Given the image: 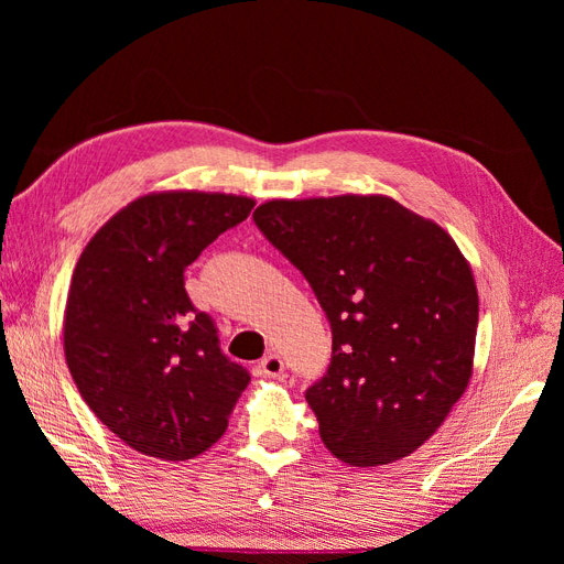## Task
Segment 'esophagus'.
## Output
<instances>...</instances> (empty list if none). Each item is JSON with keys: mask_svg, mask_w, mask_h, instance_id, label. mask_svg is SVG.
Returning <instances> with one entry per match:
<instances>
[{"mask_svg": "<svg viewBox=\"0 0 564 564\" xmlns=\"http://www.w3.org/2000/svg\"><path fill=\"white\" fill-rule=\"evenodd\" d=\"M261 371L265 373V377H280V373L284 371V360L280 355H275V352H270V355H265L263 360H261Z\"/></svg>", "mask_w": 564, "mask_h": 564, "instance_id": "34e87169", "label": "esophagus"}]
</instances>
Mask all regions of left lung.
Masks as SVG:
<instances>
[{
  "label": "left lung",
  "instance_id": "8db88e82",
  "mask_svg": "<svg viewBox=\"0 0 564 564\" xmlns=\"http://www.w3.org/2000/svg\"><path fill=\"white\" fill-rule=\"evenodd\" d=\"M253 224L329 322L332 362L305 390L324 445L362 468L419 449L473 373L480 308L456 242L381 195L272 199Z\"/></svg>",
  "mask_w": 564,
  "mask_h": 564
}]
</instances>
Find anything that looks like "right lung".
<instances>
[{"label": "right lung", "instance_id": "add662e5", "mask_svg": "<svg viewBox=\"0 0 564 564\" xmlns=\"http://www.w3.org/2000/svg\"><path fill=\"white\" fill-rule=\"evenodd\" d=\"M253 199L158 193L131 202L82 251L65 305V360L91 412L145 456L187 460L226 433L249 371L220 350L183 272Z\"/></svg>", "mask_w": 564, "mask_h": 564}]
</instances>
